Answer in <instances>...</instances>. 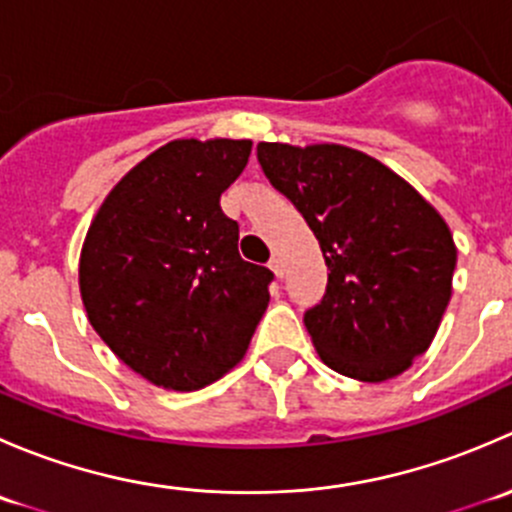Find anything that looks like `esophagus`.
Wrapping results in <instances>:
<instances>
[{"label":"esophagus","mask_w":512,"mask_h":512,"mask_svg":"<svg viewBox=\"0 0 512 512\" xmlns=\"http://www.w3.org/2000/svg\"><path fill=\"white\" fill-rule=\"evenodd\" d=\"M270 270L275 272V275L280 277V280H282V277H285V265H282V257L280 255L272 257V260H270Z\"/></svg>","instance_id":"34e87169"}]
</instances>
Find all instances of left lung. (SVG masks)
I'll return each mask as SVG.
<instances>
[{"instance_id":"obj_1","label":"left lung","mask_w":512,"mask_h":512,"mask_svg":"<svg viewBox=\"0 0 512 512\" xmlns=\"http://www.w3.org/2000/svg\"><path fill=\"white\" fill-rule=\"evenodd\" d=\"M257 160L327 262L322 302L304 312L322 361L359 381L399 376L433 342L451 299L448 225L406 180L352 148L260 143Z\"/></svg>"}]
</instances>
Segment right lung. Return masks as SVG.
Returning <instances> with one entry per match:
<instances>
[{"instance_id": "1", "label": "right lung", "mask_w": 512, "mask_h": 512, "mask_svg": "<svg viewBox=\"0 0 512 512\" xmlns=\"http://www.w3.org/2000/svg\"><path fill=\"white\" fill-rule=\"evenodd\" d=\"M250 141L165 143L103 200L79 282L98 337L151 384L195 391L247 352L270 302L267 267L242 260L220 195Z\"/></svg>"}]
</instances>
